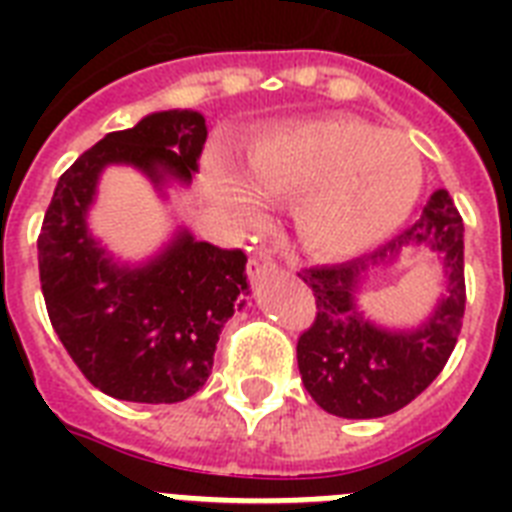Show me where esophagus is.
Returning a JSON list of instances; mask_svg holds the SVG:
<instances>
[{"mask_svg":"<svg viewBox=\"0 0 512 512\" xmlns=\"http://www.w3.org/2000/svg\"><path fill=\"white\" fill-rule=\"evenodd\" d=\"M276 268H279L276 257H273L268 249H260V252H255V255L249 257L247 273H249V279H260V276L276 271Z\"/></svg>","mask_w":512,"mask_h":512,"instance_id":"obj_1","label":"esophagus"}]
</instances>
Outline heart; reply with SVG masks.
<instances>
[{
	"mask_svg": "<svg viewBox=\"0 0 512 512\" xmlns=\"http://www.w3.org/2000/svg\"><path fill=\"white\" fill-rule=\"evenodd\" d=\"M425 183L420 151L401 132L361 119H311L265 132L247 180L215 167L217 199L252 215L260 196L300 199L297 231L321 255H353L388 239L412 215Z\"/></svg>",
	"mask_w": 512,
	"mask_h": 512,
	"instance_id": "heart-1",
	"label": "heart"
}]
</instances>
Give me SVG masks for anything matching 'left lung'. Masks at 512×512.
<instances>
[{
    "label": "left lung",
    "instance_id": "1",
    "mask_svg": "<svg viewBox=\"0 0 512 512\" xmlns=\"http://www.w3.org/2000/svg\"><path fill=\"white\" fill-rule=\"evenodd\" d=\"M465 225L452 196L438 188L404 233L350 263L305 268L316 319L297 340L305 390L329 414L372 420L404 409L452 356L465 316ZM401 248H428L445 265V292L428 320L412 330L374 325L357 305L372 267L392 262Z\"/></svg>",
    "mask_w": 512,
    "mask_h": 512
}]
</instances>
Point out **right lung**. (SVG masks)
Here are the masks:
<instances>
[{
	"label": "right lung",
	"mask_w": 512,
	"mask_h": 512,
	"mask_svg": "<svg viewBox=\"0 0 512 512\" xmlns=\"http://www.w3.org/2000/svg\"><path fill=\"white\" fill-rule=\"evenodd\" d=\"M207 140L199 111H156L108 132L60 175L39 233V281L52 329L106 396L177 404L207 382L225 321L249 295L247 255L177 228L140 265L116 263L87 228L98 180L127 164L156 191L191 183Z\"/></svg>",
	"instance_id": "1"
}]
</instances>
